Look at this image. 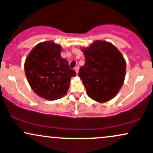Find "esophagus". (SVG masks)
Segmentation results:
<instances>
[{
  "label": "esophagus",
  "instance_id": "obj_1",
  "mask_svg": "<svg viewBox=\"0 0 153 153\" xmlns=\"http://www.w3.org/2000/svg\"><path fill=\"white\" fill-rule=\"evenodd\" d=\"M74 70H75V71H76V74H78V73H79V67H78V66H76V67H75V68H74Z\"/></svg>",
  "mask_w": 153,
  "mask_h": 153
}]
</instances>
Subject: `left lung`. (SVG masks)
I'll use <instances>...</instances> for the list:
<instances>
[{"label": "left lung", "instance_id": "obj_1", "mask_svg": "<svg viewBox=\"0 0 153 153\" xmlns=\"http://www.w3.org/2000/svg\"><path fill=\"white\" fill-rule=\"evenodd\" d=\"M85 63L79 76L87 94L99 103L109 101L122 88L126 71V62L121 52L110 42L96 40L81 49Z\"/></svg>", "mask_w": 153, "mask_h": 153}]
</instances>
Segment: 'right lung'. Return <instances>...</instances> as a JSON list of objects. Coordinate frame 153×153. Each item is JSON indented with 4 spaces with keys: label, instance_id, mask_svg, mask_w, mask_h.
Instances as JSON below:
<instances>
[{
    "label": "right lung",
    "instance_id": "add662e5",
    "mask_svg": "<svg viewBox=\"0 0 153 153\" xmlns=\"http://www.w3.org/2000/svg\"><path fill=\"white\" fill-rule=\"evenodd\" d=\"M62 47L52 41L36 45L25 61L24 68L30 88L41 98L49 101L65 96L71 78L76 72L60 55Z\"/></svg>",
    "mask_w": 153,
    "mask_h": 153
}]
</instances>
